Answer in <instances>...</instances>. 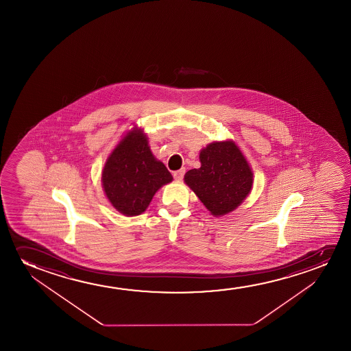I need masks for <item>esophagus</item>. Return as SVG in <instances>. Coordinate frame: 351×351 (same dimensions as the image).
Segmentation results:
<instances>
[{
  "instance_id": "esophagus-1",
  "label": "esophagus",
  "mask_w": 351,
  "mask_h": 351,
  "mask_svg": "<svg viewBox=\"0 0 351 351\" xmlns=\"http://www.w3.org/2000/svg\"><path fill=\"white\" fill-rule=\"evenodd\" d=\"M184 173H186V169H180L178 171H173V178L178 180V181H181L183 176H184Z\"/></svg>"
}]
</instances>
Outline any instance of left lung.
<instances>
[{"label": "left lung", "mask_w": 351, "mask_h": 351, "mask_svg": "<svg viewBox=\"0 0 351 351\" xmlns=\"http://www.w3.org/2000/svg\"><path fill=\"white\" fill-rule=\"evenodd\" d=\"M200 168L186 173L184 182L213 216L234 211L253 184V173L243 154L232 141L212 143L200 152Z\"/></svg>", "instance_id": "obj_1"}]
</instances>
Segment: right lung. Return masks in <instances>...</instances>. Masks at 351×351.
Masks as SVG:
<instances>
[{"label": "right lung", "instance_id": "add662e5", "mask_svg": "<svg viewBox=\"0 0 351 351\" xmlns=\"http://www.w3.org/2000/svg\"><path fill=\"white\" fill-rule=\"evenodd\" d=\"M109 202L125 216H138L147 208L156 192L173 176L154 158L146 135L132 130L116 146L101 175Z\"/></svg>", "mask_w": 351, "mask_h": 351}]
</instances>
